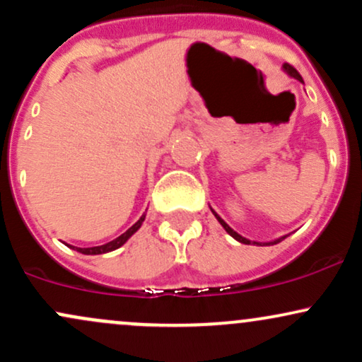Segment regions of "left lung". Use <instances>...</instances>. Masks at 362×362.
Masks as SVG:
<instances>
[{
	"mask_svg": "<svg viewBox=\"0 0 362 362\" xmlns=\"http://www.w3.org/2000/svg\"><path fill=\"white\" fill-rule=\"evenodd\" d=\"M282 71H284L286 74H288V76H291V78H294V80H298V81H301L303 83V78L300 76V73L296 71V69L293 68V66L291 64H288V62H284V64H282ZM209 209L213 211V214H214V218L218 219L219 221V224H221V226L224 228V230H226V233L230 235V236H233V238L236 240V242H240V243H243V245H262V247H265V245H276V243H279V242H282V240L286 238V236L288 235H284V236H279V238H276V240H272V242H252V240H248V238H245V236H242L240 233H236V231L233 230V228L230 226V224H228L226 221H224V219L221 218V216H219L218 213H216V211L213 209V207L209 206Z\"/></svg>",
	"mask_w": 362,
	"mask_h": 362,
	"instance_id": "1",
	"label": "left lung"
}]
</instances>
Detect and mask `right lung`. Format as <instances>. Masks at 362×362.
<instances>
[{
    "mask_svg": "<svg viewBox=\"0 0 362 362\" xmlns=\"http://www.w3.org/2000/svg\"><path fill=\"white\" fill-rule=\"evenodd\" d=\"M144 218H146V213H144L143 216H141V218L138 219V221H136L134 224H132L131 228H129V230L126 231V233H122L120 236H117V238L115 240H112V242H109V243H105V245H100V247H90V248H78V247H73V245H68L69 248H73V250H76V252H80V253H85V255H100V253H107V252H114V250H117V248H120L122 247L124 243L127 242L129 238H131L132 235L136 233V231L139 230L141 228V224H143V221H144Z\"/></svg>",
    "mask_w": 362,
    "mask_h": 362,
    "instance_id": "1",
    "label": "right lung"
}]
</instances>
